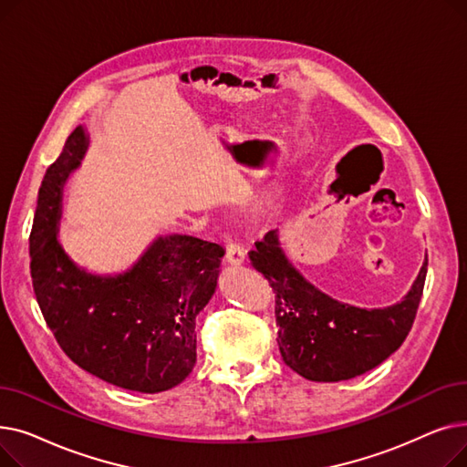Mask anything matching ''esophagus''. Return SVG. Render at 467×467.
Listing matches in <instances>:
<instances>
[{
    "label": "esophagus",
    "mask_w": 467,
    "mask_h": 467,
    "mask_svg": "<svg viewBox=\"0 0 467 467\" xmlns=\"http://www.w3.org/2000/svg\"><path fill=\"white\" fill-rule=\"evenodd\" d=\"M223 242H225V248H227V254H225L227 261L233 263V265L244 263V259H246V252H244V248L229 233H223Z\"/></svg>",
    "instance_id": "obj_1"
}]
</instances>
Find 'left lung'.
Returning a JSON list of instances; mask_svg holds the SVG:
<instances>
[{
    "label": "left lung",
    "mask_w": 467,
    "mask_h": 467,
    "mask_svg": "<svg viewBox=\"0 0 467 467\" xmlns=\"http://www.w3.org/2000/svg\"><path fill=\"white\" fill-rule=\"evenodd\" d=\"M255 271L275 291L284 363L314 382H338L375 369L407 338L424 291L428 255L407 297L388 308H359L308 284L284 255L276 231L250 252Z\"/></svg>",
    "instance_id": "8db88e82"
}]
</instances>
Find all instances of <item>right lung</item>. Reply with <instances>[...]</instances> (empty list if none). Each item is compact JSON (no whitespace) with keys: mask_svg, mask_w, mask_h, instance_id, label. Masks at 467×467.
<instances>
[{"mask_svg":"<svg viewBox=\"0 0 467 467\" xmlns=\"http://www.w3.org/2000/svg\"><path fill=\"white\" fill-rule=\"evenodd\" d=\"M87 147L73 130L47 168L30 233L37 305L64 354L113 386L155 394L178 386L196 361L194 317L212 299L225 250L187 234L159 238L132 271L90 276L57 240L62 185Z\"/></svg>","mask_w":467,"mask_h":467,"instance_id":"obj_1","label":"right lung"}]
</instances>
